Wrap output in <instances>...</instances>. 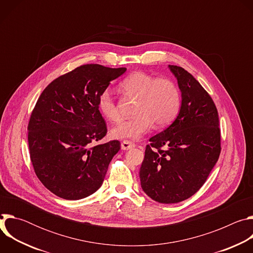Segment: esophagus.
<instances>
[{
  "instance_id": "34e87169",
  "label": "esophagus",
  "mask_w": 253,
  "mask_h": 253,
  "mask_svg": "<svg viewBox=\"0 0 253 253\" xmlns=\"http://www.w3.org/2000/svg\"><path fill=\"white\" fill-rule=\"evenodd\" d=\"M135 147V144L132 143L131 141H128V140H125L121 143V149L122 150H129V149H132Z\"/></svg>"
}]
</instances>
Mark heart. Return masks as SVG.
<instances>
[{
	"mask_svg": "<svg viewBox=\"0 0 253 253\" xmlns=\"http://www.w3.org/2000/svg\"><path fill=\"white\" fill-rule=\"evenodd\" d=\"M122 90L137 97L133 112L135 115L123 120L111 129L117 139L137 140L147 133L153 123L159 127L171 123L177 116L181 97L176 84L168 78H156L146 72H135L121 83ZM102 115L112 122L119 121L121 115L109 90H104L98 98Z\"/></svg>",
	"mask_w": 253,
	"mask_h": 253,
	"instance_id": "1",
	"label": "heart"
}]
</instances>
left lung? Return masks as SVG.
<instances>
[{
    "label": "left lung",
    "instance_id": "left-lung-1",
    "mask_svg": "<svg viewBox=\"0 0 253 253\" xmlns=\"http://www.w3.org/2000/svg\"><path fill=\"white\" fill-rule=\"evenodd\" d=\"M168 67L181 92V107L174 122L149 139L139 172L143 191L165 204L195 194L221 150L218 112L212 98L186 70Z\"/></svg>",
    "mask_w": 253,
    "mask_h": 253
}]
</instances>
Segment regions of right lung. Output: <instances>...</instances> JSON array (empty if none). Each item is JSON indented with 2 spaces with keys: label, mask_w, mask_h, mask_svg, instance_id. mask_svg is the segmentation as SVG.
I'll return each instance as SVG.
<instances>
[{
  "label": "right lung",
  "mask_w": 253,
  "mask_h": 253,
  "mask_svg": "<svg viewBox=\"0 0 253 253\" xmlns=\"http://www.w3.org/2000/svg\"><path fill=\"white\" fill-rule=\"evenodd\" d=\"M125 72L80 66L51 82L36 103L28 125L30 158L36 175L55 195L79 200L101 187L120 142L92 146L107 133L98 98Z\"/></svg>",
  "instance_id": "1"
}]
</instances>
